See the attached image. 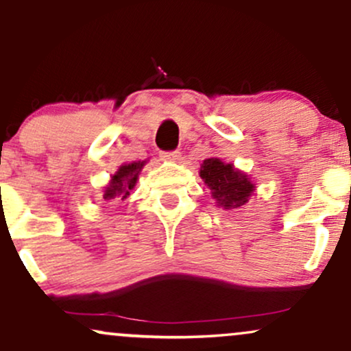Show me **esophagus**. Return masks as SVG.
Returning a JSON list of instances; mask_svg holds the SVG:
<instances>
[{"label": "esophagus", "instance_id": "esophagus-1", "mask_svg": "<svg viewBox=\"0 0 351 351\" xmlns=\"http://www.w3.org/2000/svg\"><path fill=\"white\" fill-rule=\"evenodd\" d=\"M160 156H162V160H167V162H176V160H180L181 152L180 150L162 152V153H160Z\"/></svg>", "mask_w": 351, "mask_h": 351}]
</instances>
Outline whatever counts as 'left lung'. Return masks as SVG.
Wrapping results in <instances>:
<instances>
[{
  "instance_id": "8db88e82",
  "label": "left lung",
  "mask_w": 351,
  "mask_h": 351,
  "mask_svg": "<svg viewBox=\"0 0 351 351\" xmlns=\"http://www.w3.org/2000/svg\"><path fill=\"white\" fill-rule=\"evenodd\" d=\"M199 176L211 189L213 198L226 209L243 206L254 191V184L244 173L234 170L231 163H223L219 158L204 160Z\"/></svg>"
}]
</instances>
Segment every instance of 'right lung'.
Listing matches in <instances>:
<instances>
[{"instance_id": "add662e5", "label": "right lung", "mask_w": 351, "mask_h": 351, "mask_svg": "<svg viewBox=\"0 0 351 351\" xmlns=\"http://www.w3.org/2000/svg\"><path fill=\"white\" fill-rule=\"evenodd\" d=\"M143 168V162L122 165L119 171L112 176L110 183L107 184L104 191V199H125L130 195V189H134L138 173Z\"/></svg>"}]
</instances>
